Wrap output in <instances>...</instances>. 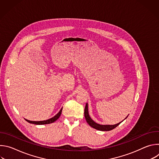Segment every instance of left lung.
<instances>
[{"instance_id":"1","label":"left lung","mask_w":159,"mask_h":159,"mask_svg":"<svg viewBox=\"0 0 159 159\" xmlns=\"http://www.w3.org/2000/svg\"><path fill=\"white\" fill-rule=\"evenodd\" d=\"M84 116H85V120H86L87 123L90 126L95 128V129H98V130H100V131H110V130H112V129H113L114 128H115L116 127H117L122 122L121 121L120 123H118V124H116V125H99V124H98V123H95L91 118H90V117L89 116V112H88V106H87V104H86L85 107Z\"/></svg>"}]
</instances>
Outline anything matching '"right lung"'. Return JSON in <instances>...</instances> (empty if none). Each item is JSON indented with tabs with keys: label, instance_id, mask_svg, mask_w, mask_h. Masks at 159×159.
<instances>
[{
	"label": "right lung",
	"instance_id": "right-lung-1",
	"mask_svg": "<svg viewBox=\"0 0 159 159\" xmlns=\"http://www.w3.org/2000/svg\"><path fill=\"white\" fill-rule=\"evenodd\" d=\"M62 109L61 108L60 109V111H59V112L58 113L57 115H56L54 117L49 119V120H44V121H30V120H26V121H27L28 123H32V124H34V125H47V124H50V123H52L53 122H55V121H57L59 117L60 116L61 114V111H62Z\"/></svg>",
	"mask_w": 159,
	"mask_h": 159
}]
</instances>
